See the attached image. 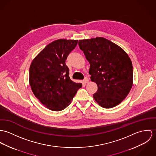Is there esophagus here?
Listing matches in <instances>:
<instances>
[{
    "mask_svg": "<svg viewBox=\"0 0 156 156\" xmlns=\"http://www.w3.org/2000/svg\"><path fill=\"white\" fill-rule=\"evenodd\" d=\"M84 83H88V82H89V80H88V78H84Z\"/></svg>",
    "mask_w": 156,
    "mask_h": 156,
    "instance_id": "obj_1",
    "label": "esophagus"
}]
</instances>
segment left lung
<instances>
[{
	"label": "left lung",
	"instance_id": "8db88e82",
	"mask_svg": "<svg viewBox=\"0 0 156 156\" xmlns=\"http://www.w3.org/2000/svg\"><path fill=\"white\" fill-rule=\"evenodd\" d=\"M78 45L90 64L91 81L98 86L95 101L105 108L120 104L133 86V66L128 54L102 37L79 40Z\"/></svg>",
	"mask_w": 156,
	"mask_h": 156
}]
</instances>
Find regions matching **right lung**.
Instances as JSON below:
<instances>
[{"label":"right lung","instance_id":"add662e5","mask_svg":"<svg viewBox=\"0 0 156 156\" xmlns=\"http://www.w3.org/2000/svg\"><path fill=\"white\" fill-rule=\"evenodd\" d=\"M78 40L60 39L47 45L31 63L29 83L35 97L48 109L60 111L71 102L81 83L72 81L65 61Z\"/></svg>","mask_w":156,"mask_h":156}]
</instances>
